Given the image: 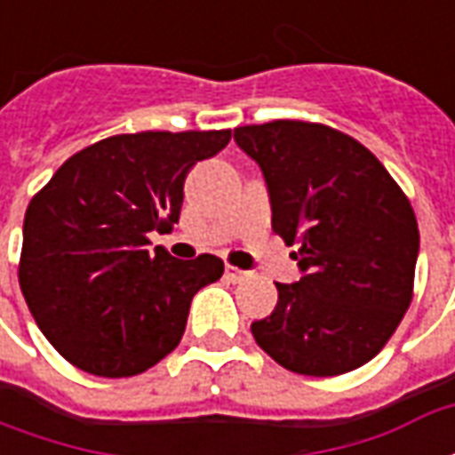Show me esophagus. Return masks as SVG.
I'll return each mask as SVG.
<instances>
[{"instance_id":"1","label":"esophagus","mask_w":455,"mask_h":455,"mask_svg":"<svg viewBox=\"0 0 455 455\" xmlns=\"http://www.w3.org/2000/svg\"><path fill=\"white\" fill-rule=\"evenodd\" d=\"M224 275H227V280H231V283H243V280H248L251 273H246V270H238V267L234 266H227Z\"/></svg>"}]
</instances>
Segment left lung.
Returning <instances> with one entry per match:
<instances>
[{"mask_svg":"<svg viewBox=\"0 0 455 455\" xmlns=\"http://www.w3.org/2000/svg\"><path fill=\"white\" fill-rule=\"evenodd\" d=\"M266 178L273 231L302 277L275 283L273 315L251 324L283 368L329 378L355 371L390 341L410 309L419 228L410 199L348 133L277 119L234 129Z\"/></svg>","mask_w":455,"mask_h":455,"instance_id":"8db88e82","label":"left lung"}]
</instances>
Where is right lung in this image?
I'll return each mask as SVG.
<instances>
[{
	"label": "right lung",
	"mask_w": 455,
	"mask_h": 455,
	"mask_svg": "<svg viewBox=\"0 0 455 455\" xmlns=\"http://www.w3.org/2000/svg\"><path fill=\"white\" fill-rule=\"evenodd\" d=\"M231 131H140L97 140L55 170L28 202L19 285L36 324L65 361L131 378L185 334L189 302L224 273L221 258L148 251L178 224L189 168Z\"/></svg>",
	"instance_id": "right-lung-1"
}]
</instances>
